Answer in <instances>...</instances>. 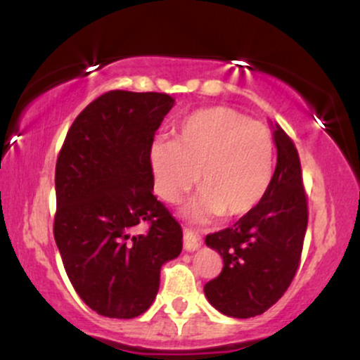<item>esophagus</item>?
<instances>
[{
  "label": "esophagus",
  "mask_w": 360,
  "mask_h": 360,
  "mask_svg": "<svg viewBox=\"0 0 360 360\" xmlns=\"http://www.w3.org/2000/svg\"><path fill=\"white\" fill-rule=\"evenodd\" d=\"M201 243H203V240H201L200 235L194 232V230L188 229V226H184V249L193 252L198 247H201Z\"/></svg>",
  "instance_id": "esophagus-1"
}]
</instances>
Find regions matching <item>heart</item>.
<instances>
[{
	"instance_id": "obj_1",
	"label": "heart",
	"mask_w": 360,
	"mask_h": 360,
	"mask_svg": "<svg viewBox=\"0 0 360 360\" xmlns=\"http://www.w3.org/2000/svg\"><path fill=\"white\" fill-rule=\"evenodd\" d=\"M272 159L269 130L225 106L194 111L172 142H155L150 150L155 191L169 203H177L198 176L203 194L189 210L194 218L254 210L271 184Z\"/></svg>"
}]
</instances>
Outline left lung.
Masks as SVG:
<instances>
[{"label": "left lung", "mask_w": 360, "mask_h": 360, "mask_svg": "<svg viewBox=\"0 0 360 360\" xmlns=\"http://www.w3.org/2000/svg\"><path fill=\"white\" fill-rule=\"evenodd\" d=\"M278 164L260 203L233 226L205 242L221 255L223 269L205 284L218 311L233 318L262 315L288 291L301 262L308 196L295 142L276 123Z\"/></svg>", "instance_id": "left-lung-1"}]
</instances>
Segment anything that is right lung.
<instances>
[{
  "mask_svg": "<svg viewBox=\"0 0 360 360\" xmlns=\"http://www.w3.org/2000/svg\"><path fill=\"white\" fill-rule=\"evenodd\" d=\"M172 105L166 93L108 91L77 115L57 155L53 238L76 292L103 316L147 311L160 267L183 249L179 221L152 194V142ZM140 222L148 232L134 236Z\"/></svg>",
  "mask_w": 360,
  "mask_h": 360,
  "instance_id": "1",
  "label": "right lung"
}]
</instances>
